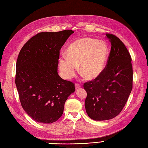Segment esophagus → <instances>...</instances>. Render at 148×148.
<instances>
[{
  "label": "esophagus",
  "instance_id": "34e87169",
  "mask_svg": "<svg viewBox=\"0 0 148 148\" xmlns=\"http://www.w3.org/2000/svg\"><path fill=\"white\" fill-rule=\"evenodd\" d=\"M81 87V84H79V83H76L75 84V88L76 89H78Z\"/></svg>",
  "mask_w": 148,
  "mask_h": 148
}]
</instances>
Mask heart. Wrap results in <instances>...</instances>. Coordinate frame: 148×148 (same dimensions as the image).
<instances>
[{"label":"heart","instance_id":"obj_1","mask_svg":"<svg viewBox=\"0 0 148 148\" xmlns=\"http://www.w3.org/2000/svg\"><path fill=\"white\" fill-rule=\"evenodd\" d=\"M109 47L102 41L92 38L76 40L67 48L66 56L59 59V67L64 78L74 77L79 66L80 73L87 79H94L104 70L108 58Z\"/></svg>","mask_w":148,"mask_h":148}]
</instances>
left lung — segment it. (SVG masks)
Here are the masks:
<instances>
[{
    "label": "left lung",
    "instance_id": "left-lung-1",
    "mask_svg": "<svg viewBox=\"0 0 148 148\" xmlns=\"http://www.w3.org/2000/svg\"><path fill=\"white\" fill-rule=\"evenodd\" d=\"M111 49L105 69L99 77L84 83L87 92L84 106L95 120H107L122 110L133 88L132 57L116 36L107 33Z\"/></svg>",
    "mask_w": 148,
    "mask_h": 148
}]
</instances>
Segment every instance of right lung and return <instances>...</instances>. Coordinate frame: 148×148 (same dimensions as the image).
I'll return each mask as SVG.
<instances>
[{
	"mask_svg": "<svg viewBox=\"0 0 148 148\" xmlns=\"http://www.w3.org/2000/svg\"><path fill=\"white\" fill-rule=\"evenodd\" d=\"M72 30L42 32L21 48L16 64L15 84L22 107L34 121L52 123L64 112L75 84L57 73L60 51Z\"/></svg>",
	"mask_w": 148,
	"mask_h": 148,
	"instance_id": "right-lung-1",
	"label": "right lung"
}]
</instances>
